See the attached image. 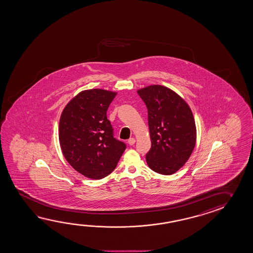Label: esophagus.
Wrapping results in <instances>:
<instances>
[{"label":"esophagus","instance_id":"esophagus-1","mask_svg":"<svg viewBox=\"0 0 253 253\" xmlns=\"http://www.w3.org/2000/svg\"><path fill=\"white\" fill-rule=\"evenodd\" d=\"M127 142H128L129 145H133L134 142H135V139L134 138H130V139H128Z\"/></svg>","mask_w":253,"mask_h":253}]
</instances>
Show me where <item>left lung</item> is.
<instances>
[{
  "mask_svg": "<svg viewBox=\"0 0 253 253\" xmlns=\"http://www.w3.org/2000/svg\"><path fill=\"white\" fill-rule=\"evenodd\" d=\"M148 109L151 148L146 161L151 170L171 175L189 160L197 141L192 111L184 99L167 86L137 90Z\"/></svg>",
  "mask_w": 253,
  "mask_h": 253,
  "instance_id": "1",
  "label": "left lung"
}]
</instances>
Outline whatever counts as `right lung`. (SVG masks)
Here are the masks:
<instances>
[{"label":"right lung","instance_id":"obj_1","mask_svg":"<svg viewBox=\"0 0 253 253\" xmlns=\"http://www.w3.org/2000/svg\"><path fill=\"white\" fill-rule=\"evenodd\" d=\"M116 94L100 88L83 90L61 114L58 135L63 155L76 171L89 179L109 175L126 150L124 142L113 137L106 114Z\"/></svg>","mask_w":253,"mask_h":253}]
</instances>
